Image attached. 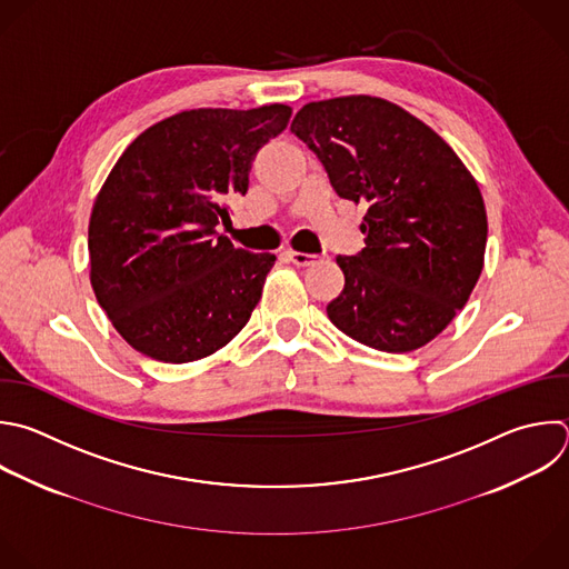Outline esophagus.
Segmentation results:
<instances>
[{
  "label": "esophagus",
  "mask_w": 569,
  "mask_h": 569,
  "mask_svg": "<svg viewBox=\"0 0 569 569\" xmlns=\"http://www.w3.org/2000/svg\"><path fill=\"white\" fill-rule=\"evenodd\" d=\"M286 254H288V259L295 263V266H299V268H306V266H312L315 263V254H308V252H297V250H286Z\"/></svg>",
  "instance_id": "esophagus-1"
}]
</instances>
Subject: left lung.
Instances as JSON below:
<instances>
[{"instance_id": "obj_1", "label": "left lung", "mask_w": 569, "mask_h": 569, "mask_svg": "<svg viewBox=\"0 0 569 569\" xmlns=\"http://www.w3.org/2000/svg\"><path fill=\"white\" fill-rule=\"evenodd\" d=\"M290 131L341 199L363 203L366 248L337 257L346 283L326 308L350 339L409 352L465 308L485 261L487 212L456 151L402 107L370 96L308 102Z\"/></svg>"}]
</instances>
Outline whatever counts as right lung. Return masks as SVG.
Listing matches in <instances>:
<instances>
[{
    "mask_svg": "<svg viewBox=\"0 0 569 569\" xmlns=\"http://www.w3.org/2000/svg\"><path fill=\"white\" fill-rule=\"evenodd\" d=\"M286 104L192 109L142 131L118 158L89 221L91 286L138 352L208 357L248 323L277 257L237 248L217 226L248 192L257 151L290 120Z\"/></svg>",
    "mask_w": 569,
    "mask_h": 569,
    "instance_id": "right-lung-1",
    "label": "right lung"
}]
</instances>
